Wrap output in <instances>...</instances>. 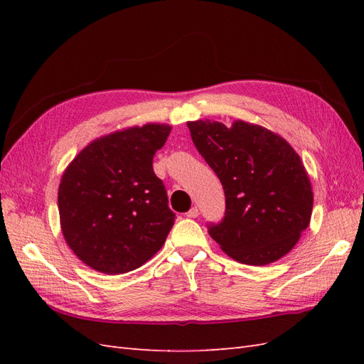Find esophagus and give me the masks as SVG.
<instances>
[{"label":"esophagus","instance_id":"esophagus-1","mask_svg":"<svg viewBox=\"0 0 364 364\" xmlns=\"http://www.w3.org/2000/svg\"><path fill=\"white\" fill-rule=\"evenodd\" d=\"M186 217H190V218H197L199 217V209H197L196 206L194 208H191L188 213H186Z\"/></svg>","mask_w":364,"mask_h":364}]
</instances>
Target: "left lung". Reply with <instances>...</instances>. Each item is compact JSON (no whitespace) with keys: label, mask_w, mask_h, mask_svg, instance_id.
<instances>
[{"label":"left lung","mask_w":364,"mask_h":364,"mask_svg":"<svg viewBox=\"0 0 364 364\" xmlns=\"http://www.w3.org/2000/svg\"><path fill=\"white\" fill-rule=\"evenodd\" d=\"M188 129L225 190V217L209 223V235L249 266L287 255L313 211L311 183L299 155L279 135L245 121L226 127L199 119Z\"/></svg>","instance_id":"obj_1"}]
</instances>
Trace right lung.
<instances>
[{
    "label": "right lung",
    "mask_w": 364,
    "mask_h": 364,
    "mask_svg": "<svg viewBox=\"0 0 364 364\" xmlns=\"http://www.w3.org/2000/svg\"><path fill=\"white\" fill-rule=\"evenodd\" d=\"M170 130L146 124L114 132L86 146L65 170L58 194L62 234L86 266L127 273L165 243L176 214L153 156Z\"/></svg>",
    "instance_id": "obj_1"
}]
</instances>
